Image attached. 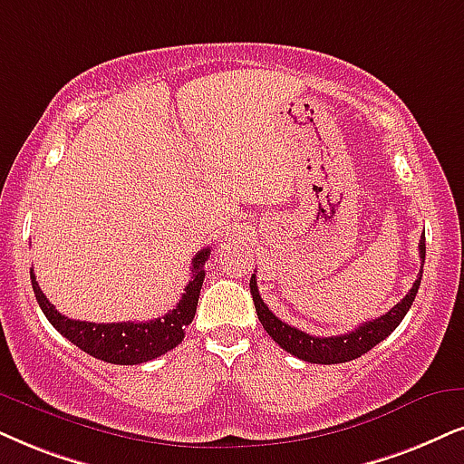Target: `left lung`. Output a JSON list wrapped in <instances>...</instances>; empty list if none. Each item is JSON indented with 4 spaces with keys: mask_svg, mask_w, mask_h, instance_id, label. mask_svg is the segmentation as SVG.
<instances>
[{
    "mask_svg": "<svg viewBox=\"0 0 464 464\" xmlns=\"http://www.w3.org/2000/svg\"><path fill=\"white\" fill-rule=\"evenodd\" d=\"M424 242L426 237L421 236L420 237L421 267H424V259H426ZM420 283H421V269H420L418 280H415L411 286V291H409L394 308L388 310L385 314L377 316V319L366 321V324H362L353 332L340 334V336H327V338L310 336V334L297 330V327H291L289 324H285V321H280L278 316L267 308V304L261 300L259 289H256L255 274H252L250 278V293H252V302H255L256 316H259L263 330H266L269 336H272L276 343L286 351V353L300 357V360L310 362V363H343L368 353V351L377 347L381 340L388 338L390 334L401 325L404 314H407L409 308H411L415 295H418Z\"/></svg>",
    "mask_w": 464,
    "mask_h": 464,
    "instance_id": "1",
    "label": "left lung"
}]
</instances>
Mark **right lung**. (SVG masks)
I'll return each mask as SVG.
<instances>
[{
  "mask_svg": "<svg viewBox=\"0 0 464 464\" xmlns=\"http://www.w3.org/2000/svg\"><path fill=\"white\" fill-rule=\"evenodd\" d=\"M209 252H212L209 248L198 250L195 259H192V278L186 285L184 295H181L178 306L169 310L160 319L140 321V324H134V321H124V324H87V321L68 319V316L57 313L55 306L46 300L43 289L36 283L34 269L29 272V278H32L34 293H36V300L44 316L63 338H68L81 351L102 362L120 363V366H134V363H143L164 355L184 340L186 327L195 319L198 295H201L205 278L203 266L209 259Z\"/></svg>",
  "mask_w": 464,
  "mask_h": 464,
  "instance_id": "add662e5",
  "label": "right lung"
}]
</instances>
